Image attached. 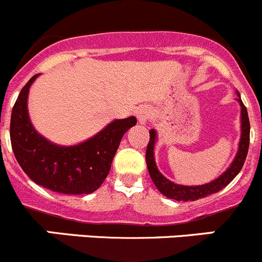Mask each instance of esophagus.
<instances>
[{
  "mask_svg": "<svg viewBox=\"0 0 262 262\" xmlns=\"http://www.w3.org/2000/svg\"><path fill=\"white\" fill-rule=\"evenodd\" d=\"M150 116H151V111H150V108L147 107V105H141V107L137 108L136 117L137 121H139L141 125H145V123L149 121Z\"/></svg>",
  "mask_w": 262,
  "mask_h": 262,
  "instance_id": "esophagus-1",
  "label": "esophagus"
}]
</instances>
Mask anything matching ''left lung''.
Returning a JSON list of instances; mask_svg holds the SVG:
<instances>
[{"label": "left lung", "mask_w": 262, "mask_h": 262, "mask_svg": "<svg viewBox=\"0 0 262 262\" xmlns=\"http://www.w3.org/2000/svg\"><path fill=\"white\" fill-rule=\"evenodd\" d=\"M237 93V102L241 105V139L239 144H238L237 154H235L234 159L230 163L229 167L224 173L215 178L211 182L205 183V185L200 186H183L177 185V183L172 182L168 178H165L162 173L158 169L157 164H155V157H154V146L157 142V131L152 128L149 131L150 140L146 147V164L149 174L151 177L152 182L157 186L158 190L167 198L173 199L177 201H195L199 199L206 198L209 195L219 192L220 190L229 185L235 176L241 172L243 164H245L246 157L248 152V146H250V120H248L247 108L243 104L242 99H241L239 93Z\"/></svg>", "instance_id": "8db88e82"}]
</instances>
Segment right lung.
Listing matches in <instances>:
<instances>
[{
    "label": "right lung",
    "instance_id": "obj_1",
    "mask_svg": "<svg viewBox=\"0 0 262 262\" xmlns=\"http://www.w3.org/2000/svg\"><path fill=\"white\" fill-rule=\"evenodd\" d=\"M34 75L20 92L12 108L10 137L20 167L30 180L64 195H85L100 187L110 173L123 135L136 118L115 120L90 139L76 145L54 144L34 128L28 112V95Z\"/></svg>",
    "mask_w": 262,
    "mask_h": 262
}]
</instances>
